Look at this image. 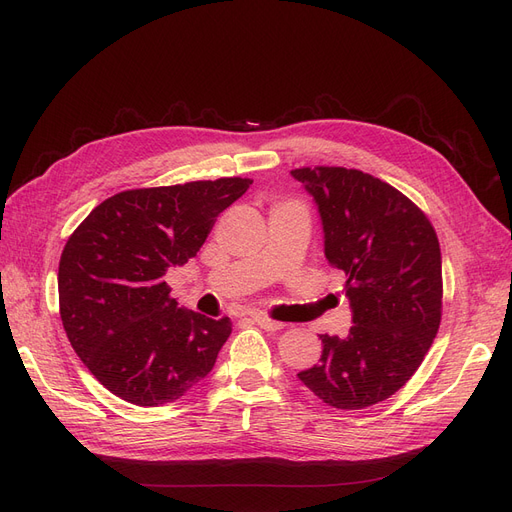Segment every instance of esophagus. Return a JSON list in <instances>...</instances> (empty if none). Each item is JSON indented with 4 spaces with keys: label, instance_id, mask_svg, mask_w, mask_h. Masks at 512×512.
I'll return each instance as SVG.
<instances>
[{
    "label": "esophagus",
    "instance_id": "obj_1",
    "mask_svg": "<svg viewBox=\"0 0 512 512\" xmlns=\"http://www.w3.org/2000/svg\"><path fill=\"white\" fill-rule=\"evenodd\" d=\"M253 320H255V323H257L261 329H266V331H280V329H285V325L278 323V320H274V318H270V316L257 314V316H253Z\"/></svg>",
    "mask_w": 512,
    "mask_h": 512
}]
</instances>
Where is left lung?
Segmentation results:
<instances>
[{"label":"left lung","mask_w":512,"mask_h":512,"mask_svg":"<svg viewBox=\"0 0 512 512\" xmlns=\"http://www.w3.org/2000/svg\"><path fill=\"white\" fill-rule=\"evenodd\" d=\"M318 204L325 255L346 274L348 337L320 335L323 356L297 373L335 409L386 401L418 371L443 312L439 238L430 219L399 189L344 166L291 170Z\"/></svg>","instance_id":"left-lung-1"}]
</instances>
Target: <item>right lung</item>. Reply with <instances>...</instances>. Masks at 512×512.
<instances>
[{"label":"right lung","instance_id":"add662e5","mask_svg":"<svg viewBox=\"0 0 512 512\" xmlns=\"http://www.w3.org/2000/svg\"><path fill=\"white\" fill-rule=\"evenodd\" d=\"M253 179L126 189L75 227L59 263V310L82 363L139 407L173 403L215 367L232 320L183 310L164 282Z\"/></svg>","mask_w":512,"mask_h":512}]
</instances>
